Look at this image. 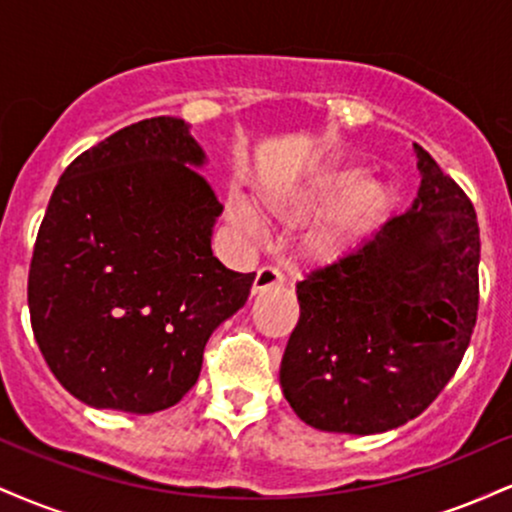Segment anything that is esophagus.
Here are the masks:
<instances>
[{"mask_svg":"<svg viewBox=\"0 0 512 512\" xmlns=\"http://www.w3.org/2000/svg\"><path fill=\"white\" fill-rule=\"evenodd\" d=\"M284 284V274H281L279 267H272V264H264V267L257 269L255 281H252V293H260L272 289V286Z\"/></svg>","mask_w":512,"mask_h":512,"instance_id":"esophagus-1","label":"esophagus"}]
</instances>
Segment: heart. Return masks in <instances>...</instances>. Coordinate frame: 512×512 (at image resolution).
I'll list each match as a JSON object with an SVG mask.
<instances>
[{
	"instance_id": "obj_1",
	"label": "heart",
	"mask_w": 512,
	"mask_h": 512,
	"mask_svg": "<svg viewBox=\"0 0 512 512\" xmlns=\"http://www.w3.org/2000/svg\"><path fill=\"white\" fill-rule=\"evenodd\" d=\"M387 199L390 190L378 178L356 180L354 170H334V173L317 175L315 180L296 190L269 197L264 202V211L274 221L301 223L332 203L333 207L317 219L301 243L310 260L332 262L373 228L387 207ZM228 211L238 226L257 231L255 211L250 209V204L233 199Z\"/></svg>"
}]
</instances>
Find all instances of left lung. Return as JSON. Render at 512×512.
<instances>
[{
	"instance_id": "1",
	"label": "left lung",
	"mask_w": 512,
	"mask_h": 512,
	"mask_svg": "<svg viewBox=\"0 0 512 512\" xmlns=\"http://www.w3.org/2000/svg\"><path fill=\"white\" fill-rule=\"evenodd\" d=\"M414 204L296 284L301 317L279 380L308 426L370 436L416 419L460 366L479 310L469 197L414 144Z\"/></svg>"
}]
</instances>
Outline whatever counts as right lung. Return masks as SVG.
<instances>
[{
    "mask_svg": "<svg viewBox=\"0 0 512 512\" xmlns=\"http://www.w3.org/2000/svg\"><path fill=\"white\" fill-rule=\"evenodd\" d=\"M178 117H149L69 163L28 272L35 342L55 378L96 409L154 414L202 370L211 332L248 301L255 272L211 252L221 214Z\"/></svg>",
    "mask_w": 512,
    "mask_h": 512,
    "instance_id": "right-lung-1",
    "label": "right lung"
}]
</instances>
